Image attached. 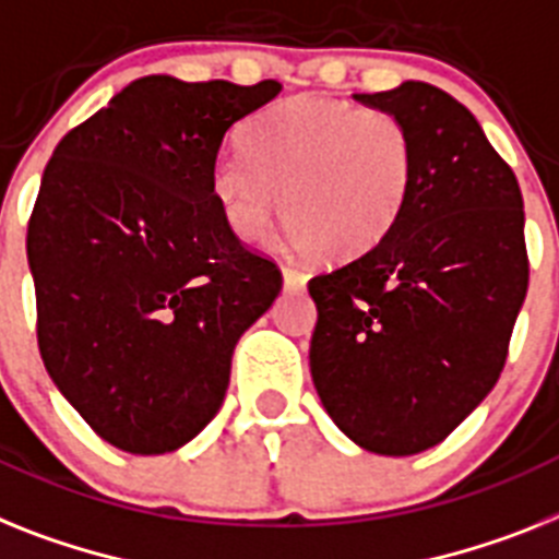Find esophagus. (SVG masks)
Returning <instances> with one entry per match:
<instances>
[{
  "label": "esophagus",
  "instance_id": "esophagus-1",
  "mask_svg": "<svg viewBox=\"0 0 559 559\" xmlns=\"http://www.w3.org/2000/svg\"><path fill=\"white\" fill-rule=\"evenodd\" d=\"M284 287L293 289V293H301L307 287V272L295 270V266H284Z\"/></svg>",
  "mask_w": 559,
  "mask_h": 559
}]
</instances>
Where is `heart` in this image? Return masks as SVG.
<instances>
[{
	"instance_id": "heart-1",
	"label": "heart",
	"mask_w": 559,
	"mask_h": 559,
	"mask_svg": "<svg viewBox=\"0 0 559 559\" xmlns=\"http://www.w3.org/2000/svg\"><path fill=\"white\" fill-rule=\"evenodd\" d=\"M249 158L224 156L213 192L238 238L278 210L318 261H349L386 236L412 181L409 133L395 116L321 96L287 98L247 130Z\"/></svg>"
}]
</instances>
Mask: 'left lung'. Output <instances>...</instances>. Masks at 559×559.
<instances>
[{
	"label": "left lung",
	"instance_id": "obj_1",
	"mask_svg": "<svg viewBox=\"0 0 559 559\" xmlns=\"http://www.w3.org/2000/svg\"><path fill=\"white\" fill-rule=\"evenodd\" d=\"M412 142L397 222L372 250L309 281V372L326 415L374 454L452 435L503 372L526 301L523 195L466 107L435 84L355 93Z\"/></svg>",
	"mask_w": 559,
	"mask_h": 559
}]
</instances>
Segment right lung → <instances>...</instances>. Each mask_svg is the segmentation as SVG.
I'll return each instance as SVG.
<instances>
[{
	"label": "right lung",
	"instance_id": "right-lung-1",
	"mask_svg": "<svg viewBox=\"0 0 559 559\" xmlns=\"http://www.w3.org/2000/svg\"><path fill=\"white\" fill-rule=\"evenodd\" d=\"M278 82L144 76L70 130L27 224L39 352L98 438L176 452L222 409L238 337L281 293L213 192L238 121Z\"/></svg>",
	"mask_w": 559,
	"mask_h": 559
}]
</instances>
